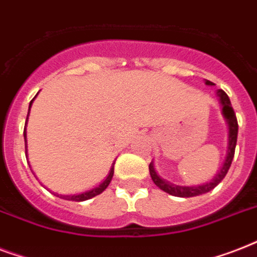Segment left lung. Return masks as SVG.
<instances>
[{
    "instance_id": "left-lung-1",
    "label": "left lung",
    "mask_w": 257,
    "mask_h": 257,
    "mask_svg": "<svg viewBox=\"0 0 257 257\" xmlns=\"http://www.w3.org/2000/svg\"><path fill=\"white\" fill-rule=\"evenodd\" d=\"M205 84L207 85H215L213 82L205 80ZM217 96L220 97V102H221V106H223V114L224 117L227 118L228 126H229V144H228V155L227 160L224 163L221 171L216 175V177L212 180L211 183L204 184V185H199V187H180V185H175V184H171L168 181H165L164 179H161L160 176L157 175L155 168H153V164L151 163L149 164V173H151V177H152L153 183L156 184L157 187L163 189L164 192L169 193L172 196H176V197H193V196L203 195V193H207V192L212 191L213 188L217 187L221 180L225 177L228 169L231 167L232 160H233V156H235V148H236V141H237V131H239V125H237V118H236V113L232 108L231 100L223 89H219L217 90Z\"/></svg>"
}]
</instances>
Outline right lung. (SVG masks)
<instances>
[{
	"label": "right lung",
	"mask_w": 257,
	"mask_h": 257,
	"mask_svg": "<svg viewBox=\"0 0 257 257\" xmlns=\"http://www.w3.org/2000/svg\"><path fill=\"white\" fill-rule=\"evenodd\" d=\"M33 101V100H32ZM32 101H30V105H32ZM30 105H29V110H30ZM26 120H28V117H26ZM24 139L26 140V132L25 129H24ZM113 172H114V168L112 167V169H110V172H109L108 177L105 179V181L102 184H100L98 187L94 188V189H92V191L89 192H85V193H81V195H74V196H61L62 199H66V200H72V201H85V200H89L92 199V197H94V196L100 195V193H102V192L106 189V187L109 185V183H110V180H112L113 177ZM60 196V195H57Z\"/></svg>",
	"instance_id": "right-lung-1"
}]
</instances>
